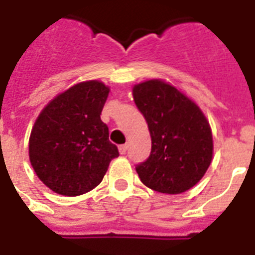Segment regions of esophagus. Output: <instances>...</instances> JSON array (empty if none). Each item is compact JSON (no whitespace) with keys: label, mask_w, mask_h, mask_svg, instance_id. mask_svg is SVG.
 <instances>
[{"label":"esophagus","mask_w":255,"mask_h":255,"mask_svg":"<svg viewBox=\"0 0 255 255\" xmlns=\"http://www.w3.org/2000/svg\"><path fill=\"white\" fill-rule=\"evenodd\" d=\"M128 147L126 145V144H123V145H120L119 147V152H120V155H126V152H127Z\"/></svg>","instance_id":"obj_1"}]
</instances>
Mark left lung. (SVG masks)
<instances>
[{
  "instance_id": "8db88e82",
  "label": "left lung",
  "mask_w": 255,
  "mask_h": 255,
  "mask_svg": "<svg viewBox=\"0 0 255 255\" xmlns=\"http://www.w3.org/2000/svg\"><path fill=\"white\" fill-rule=\"evenodd\" d=\"M133 100L152 140L148 159L136 164L141 182L168 194L190 189L205 174L213 156L212 131L201 110L161 81L135 86Z\"/></svg>"
}]
</instances>
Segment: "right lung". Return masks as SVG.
<instances>
[{
    "mask_svg": "<svg viewBox=\"0 0 255 255\" xmlns=\"http://www.w3.org/2000/svg\"><path fill=\"white\" fill-rule=\"evenodd\" d=\"M108 92L100 82H83L58 95L38 116L30 135V163L55 193H87L119 156L100 120Z\"/></svg>",
    "mask_w": 255,
    "mask_h": 255,
    "instance_id": "add662e5",
    "label": "right lung"
}]
</instances>
